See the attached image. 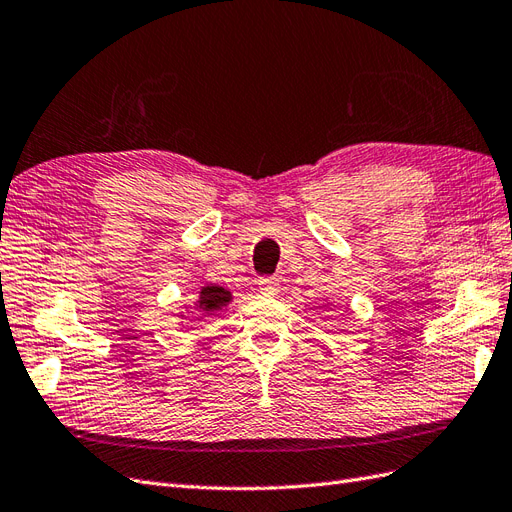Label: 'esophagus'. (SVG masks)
I'll return each instance as SVG.
<instances>
[{"instance_id":"obj_1","label":"esophagus","mask_w":512,"mask_h":512,"mask_svg":"<svg viewBox=\"0 0 512 512\" xmlns=\"http://www.w3.org/2000/svg\"><path fill=\"white\" fill-rule=\"evenodd\" d=\"M258 290L262 295H275L280 290V282H278V278H271V275H267V278L258 280Z\"/></svg>"}]
</instances>
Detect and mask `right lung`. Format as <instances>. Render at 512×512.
Masks as SVG:
<instances>
[{"mask_svg":"<svg viewBox=\"0 0 512 512\" xmlns=\"http://www.w3.org/2000/svg\"><path fill=\"white\" fill-rule=\"evenodd\" d=\"M230 303H232V293L226 286L204 284L198 290V299L193 303H185V312H178V319H185L191 310L202 312V314H213L219 310H226Z\"/></svg>","mask_w":512,"mask_h":512,"instance_id":"right-lung-1","label":"right lung"}]
</instances>
